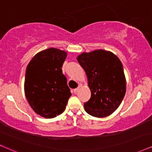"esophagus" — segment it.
<instances>
[{"label":"esophagus","instance_id":"esophagus-1","mask_svg":"<svg viewBox=\"0 0 152 152\" xmlns=\"http://www.w3.org/2000/svg\"><path fill=\"white\" fill-rule=\"evenodd\" d=\"M80 90V87H78V88H76V89H74V93L76 94V93H77L78 92V90Z\"/></svg>","mask_w":152,"mask_h":152}]
</instances>
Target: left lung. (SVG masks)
<instances>
[{"instance_id": "obj_1", "label": "left lung", "mask_w": 152, "mask_h": 152, "mask_svg": "<svg viewBox=\"0 0 152 152\" xmlns=\"http://www.w3.org/2000/svg\"><path fill=\"white\" fill-rule=\"evenodd\" d=\"M77 60L85 70L91 91L89 101L84 103L88 114L104 118L120 106L126 91V80L121 60L115 54L104 50L83 53Z\"/></svg>"}]
</instances>
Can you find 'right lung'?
Segmentation results:
<instances>
[{
    "label": "right lung",
    "instance_id": "obj_1",
    "mask_svg": "<svg viewBox=\"0 0 152 152\" xmlns=\"http://www.w3.org/2000/svg\"><path fill=\"white\" fill-rule=\"evenodd\" d=\"M66 56V52L50 48L36 54L26 67L25 96L32 109L44 118L62 114L72 95L62 70Z\"/></svg>",
    "mask_w": 152,
    "mask_h": 152
}]
</instances>
